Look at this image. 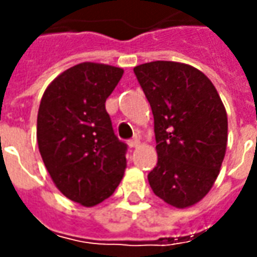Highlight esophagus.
<instances>
[{
  "mask_svg": "<svg viewBox=\"0 0 257 257\" xmlns=\"http://www.w3.org/2000/svg\"><path fill=\"white\" fill-rule=\"evenodd\" d=\"M139 144H140V140H139L137 137H134V139H132V140L128 142V147H130V149H136V147H139Z\"/></svg>",
  "mask_w": 257,
  "mask_h": 257,
  "instance_id": "34e87169",
  "label": "esophagus"
}]
</instances>
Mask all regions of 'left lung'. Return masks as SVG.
Instances as JSON below:
<instances>
[{
    "label": "left lung",
    "mask_w": 257,
    "mask_h": 257,
    "mask_svg": "<svg viewBox=\"0 0 257 257\" xmlns=\"http://www.w3.org/2000/svg\"><path fill=\"white\" fill-rule=\"evenodd\" d=\"M154 117L157 166L149 173L156 196L190 207L216 182L227 146V114L200 70L174 61L134 67Z\"/></svg>",
    "instance_id": "left-lung-1"
}]
</instances>
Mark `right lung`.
<instances>
[{
    "label": "right lung",
    "mask_w": 257,
    "mask_h": 257,
    "mask_svg": "<svg viewBox=\"0 0 257 257\" xmlns=\"http://www.w3.org/2000/svg\"><path fill=\"white\" fill-rule=\"evenodd\" d=\"M123 68L77 64L51 81L37 117V143L57 189L85 207L108 199L124 176L127 146L114 134L105 100Z\"/></svg>",
    "instance_id": "1"
}]
</instances>
